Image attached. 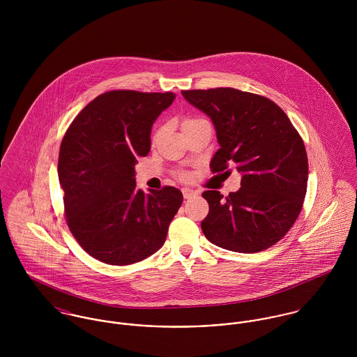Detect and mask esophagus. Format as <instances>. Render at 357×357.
Returning a JSON list of instances; mask_svg holds the SVG:
<instances>
[{"label": "esophagus", "mask_w": 357, "mask_h": 357, "mask_svg": "<svg viewBox=\"0 0 357 357\" xmlns=\"http://www.w3.org/2000/svg\"><path fill=\"white\" fill-rule=\"evenodd\" d=\"M197 192L194 191V190H191V188H183V197H184V199H190L192 195H195Z\"/></svg>", "instance_id": "34e87169"}]
</instances>
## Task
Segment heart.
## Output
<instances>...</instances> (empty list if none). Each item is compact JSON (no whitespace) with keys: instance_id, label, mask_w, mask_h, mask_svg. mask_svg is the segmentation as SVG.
Returning <instances> with one entry per match:
<instances>
[{"instance_id":"obj_1","label":"heart","mask_w":357,"mask_h":357,"mask_svg":"<svg viewBox=\"0 0 357 357\" xmlns=\"http://www.w3.org/2000/svg\"><path fill=\"white\" fill-rule=\"evenodd\" d=\"M199 121H202V119H201V118H185V119L183 121V128H184V126H188V125H192V123H197V122H199ZM160 132H162L160 129H158V130L155 132V135H153V142L159 137ZM181 177H183V178H185L187 176H185V174H181Z\"/></svg>"}]
</instances>
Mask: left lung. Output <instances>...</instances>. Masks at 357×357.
Instances as JSON below:
<instances>
[{
    "label": "left lung",
    "mask_w": 357,
    "mask_h": 357,
    "mask_svg": "<svg viewBox=\"0 0 357 357\" xmlns=\"http://www.w3.org/2000/svg\"><path fill=\"white\" fill-rule=\"evenodd\" d=\"M183 96L215 128L220 150L211 173H242L241 188L228 197L204 191L208 214L201 227L215 246L258 253L278 243L301 213L307 184L304 142L284 111L272 100L234 88L183 91Z\"/></svg>",
    "instance_id": "obj_1"
}]
</instances>
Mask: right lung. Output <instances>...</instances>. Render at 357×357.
<instances>
[{
  "label": "right lung",
  "mask_w": 357,
  "mask_h": 357,
  "mask_svg": "<svg viewBox=\"0 0 357 357\" xmlns=\"http://www.w3.org/2000/svg\"><path fill=\"white\" fill-rule=\"evenodd\" d=\"M174 93L109 91L89 102L68 126L57 173L64 218L93 258L130 265L158 252L183 204L180 190L136 188V158L151 149V126Z\"/></svg>",
  "instance_id": "obj_1"
}]
</instances>
